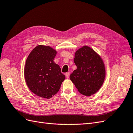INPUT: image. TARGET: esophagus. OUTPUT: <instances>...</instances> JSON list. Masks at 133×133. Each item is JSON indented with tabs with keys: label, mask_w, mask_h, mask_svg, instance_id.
<instances>
[{
	"label": "esophagus",
	"mask_w": 133,
	"mask_h": 133,
	"mask_svg": "<svg viewBox=\"0 0 133 133\" xmlns=\"http://www.w3.org/2000/svg\"><path fill=\"white\" fill-rule=\"evenodd\" d=\"M70 72H67L66 74V77L67 78V79H69V77H70Z\"/></svg>",
	"instance_id": "esophagus-1"
}]
</instances>
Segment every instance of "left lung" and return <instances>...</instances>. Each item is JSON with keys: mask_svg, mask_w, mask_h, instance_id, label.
<instances>
[{"mask_svg": "<svg viewBox=\"0 0 133 133\" xmlns=\"http://www.w3.org/2000/svg\"><path fill=\"white\" fill-rule=\"evenodd\" d=\"M77 69L70 79L80 93L90 96L99 90L105 76V66L99 54L91 48L84 46L78 49L74 59Z\"/></svg>", "mask_w": 133, "mask_h": 133, "instance_id": "left-lung-1", "label": "left lung"}]
</instances>
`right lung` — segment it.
I'll return each instance as SVG.
<instances>
[{"label":"right lung","mask_w":133,"mask_h":133,"mask_svg":"<svg viewBox=\"0 0 133 133\" xmlns=\"http://www.w3.org/2000/svg\"><path fill=\"white\" fill-rule=\"evenodd\" d=\"M57 51L49 46L39 45L29 54L24 69L29 89L36 96L50 99L59 91L65 76L54 63Z\"/></svg>","instance_id":"obj_1"}]
</instances>
